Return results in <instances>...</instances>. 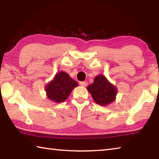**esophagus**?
Instances as JSON below:
<instances>
[{"instance_id":"obj_1","label":"esophagus","mask_w":159,"mask_h":159,"mask_svg":"<svg viewBox=\"0 0 159 159\" xmlns=\"http://www.w3.org/2000/svg\"><path fill=\"white\" fill-rule=\"evenodd\" d=\"M79 84H80V85L83 86V87H85V86H87L88 83L86 81H80Z\"/></svg>"}]
</instances>
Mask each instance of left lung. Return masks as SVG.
Wrapping results in <instances>:
<instances>
[{
	"instance_id": "8db88e82",
	"label": "left lung",
	"mask_w": 159,
	"mask_h": 159,
	"mask_svg": "<svg viewBox=\"0 0 159 159\" xmlns=\"http://www.w3.org/2000/svg\"><path fill=\"white\" fill-rule=\"evenodd\" d=\"M93 98L97 104L106 106L111 104L116 99L117 89L103 75L97 76L94 82L87 87Z\"/></svg>"
}]
</instances>
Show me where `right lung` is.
<instances>
[{
    "instance_id": "add662e5",
    "label": "right lung",
    "mask_w": 159,
    "mask_h": 159,
    "mask_svg": "<svg viewBox=\"0 0 159 159\" xmlns=\"http://www.w3.org/2000/svg\"><path fill=\"white\" fill-rule=\"evenodd\" d=\"M78 85V83L72 79L68 74L61 71L45 85V92L48 99L56 103H60L69 98L74 88Z\"/></svg>"
}]
</instances>
